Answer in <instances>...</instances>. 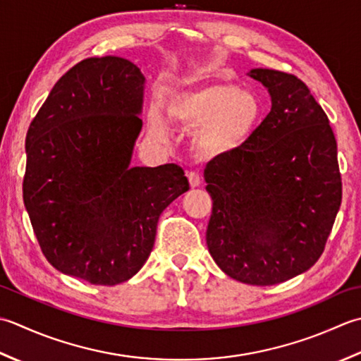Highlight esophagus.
I'll return each mask as SVG.
<instances>
[{
	"instance_id": "esophagus-1",
	"label": "esophagus",
	"mask_w": 361,
	"mask_h": 361,
	"mask_svg": "<svg viewBox=\"0 0 361 361\" xmlns=\"http://www.w3.org/2000/svg\"><path fill=\"white\" fill-rule=\"evenodd\" d=\"M187 178H188V182H190V187H200L201 185V178L200 174L195 173V171H190L187 173Z\"/></svg>"
}]
</instances>
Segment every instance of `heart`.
<instances>
[{"label": "heart", "mask_w": 361, "mask_h": 361, "mask_svg": "<svg viewBox=\"0 0 361 361\" xmlns=\"http://www.w3.org/2000/svg\"><path fill=\"white\" fill-rule=\"evenodd\" d=\"M168 118L176 126L197 130V142L213 154L241 149L260 126L263 106L254 93L238 84L216 80L179 92L168 101ZM156 137L165 134L160 118L149 121Z\"/></svg>", "instance_id": "b5f03b06"}]
</instances>
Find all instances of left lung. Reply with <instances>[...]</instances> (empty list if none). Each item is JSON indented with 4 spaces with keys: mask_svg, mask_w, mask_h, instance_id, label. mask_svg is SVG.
Returning a JSON list of instances; mask_svg holds the SVG:
<instances>
[{
    "mask_svg": "<svg viewBox=\"0 0 361 361\" xmlns=\"http://www.w3.org/2000/svg\"><path fill=\"white\" fill-rule=\"evenodd\" d=\"M271 112L241 149L209 161V252L227 276L274 285L305 273L326 247L341 205L336 140L308 87L288 73H247Z\"/></svg>",
    "mask_w": 361,
    "mask_h": 361,
    "instance_id": "left-lung-1",
    "label": "left lung"
}]
</instances>
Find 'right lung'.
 <instances>
[{
	"instance_id": "right-lung-1",
	"label": "right lung",
	"mask_w": 361,
	"mask_h": 361,
	"mask_svg": "<svg viewBox=\"0 0 361 361\" xmlns=\"http://www.w3.org/2000/svg\"><path fill=\"white\" fill-rule=\"evenodd\" d=\"M143 88L128 59H84L57 80L26 134L23 201L42 252L93 285L135 276L160 213L190 188L174 164L130 166Z\"/></svg>"
}]
</instances>
